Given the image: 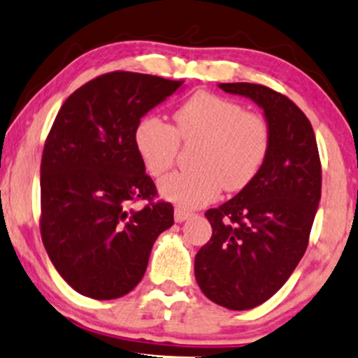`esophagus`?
Here are the masks:
<instances>
[{"mask_svg": "<svg viewBox=\"0 0 358 358\" xmlns=\"http://www.w3.org/2000/svg\"><path fill=\"white\" fill-rule=\"evenodd\" d=\"M190 217H192V213L185 212V210H182V208H176L175 210V222H178V224H182V222L190 219Z\"/></svg>", "mask_w": 358, "mask_h": 358, "instance_id": "1", "label": "esophagus"}]
</instances>
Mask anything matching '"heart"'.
Instances as JSON below:
<instances>
[{"mask_svg":"<svg viewBox=\"0 0 358 358\" xmlns=\"http://www.w3.org/2000/svg\"><path fill=\"white\" fill-rule=\"evenodd\" d=\"M175 126L146 116L134 129V145L146 170L159 176L170 170L180 143L199 145L192 158L195 170L165 176L158 192L183 210L217 199L222 187L237 192L252 182L269 150L268 122L244 113L237 102L199 92L175 113Z\"/></svg>","mask_w":358,"mask_h":358,"instance_id":"1","label":"heart"}]
</instances>
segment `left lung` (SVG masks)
Segmentation results:
<instances>
[{
	"label": "left lung",
	"mask_w": 358,
	"mask_h": 358,
	"mask_svg": "<svg viewBox=\"0 0 358 358\" xmlns=\"http://www.w3.org/2000/svg\"><path fill=\"white\" fill-rule=\"evenodd\" d=\"M219 87L257 104L269 127L261 170L234 199L205 213L212 239L195 256L205 296L242 311L268 301L301 261L322 199V165L313 127L294 102L248 82Z\"/></svg>",
	"instance_id": "obj_1"
}]
</instances>
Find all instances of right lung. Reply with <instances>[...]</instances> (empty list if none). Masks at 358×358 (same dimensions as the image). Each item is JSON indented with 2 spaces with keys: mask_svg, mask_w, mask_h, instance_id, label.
<instances>
[{
  "mask_svg": "<svg viewBox=\"0 0 358 358\" xmlns=\"http://www.w3.org/2000/svg\"><path fill=\"white\" fill-rule=\"evenodd\" d=\"M183 82L110 72L64 102L43 148L40 231L52 264L77 293L121 298L145 276L155 241L173 225V205H129L156 195L134 129Z\"/></svg>",
  "mask_w": 358,
  "mask_h": 358,
  "instance_id": "right-lung-1",
  "label": "right lung"
}]
</instances>
